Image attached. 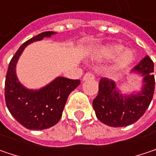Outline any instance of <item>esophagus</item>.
Masks as SVG:
<instances>
[{"mask_svg":"<svg viewBox=\"0 0 156 156\" xmlns=\"http://www.w3.org/2000/svg\"><path fill=\"white\" fill-rule=\"evenodd\" d=\"M94 79V74L91 73H86L83 77V81H88V80H93Z\"/></svg>","mask_w":156,"mask_h":156,"instance_id":"obj_1","label":"esophagus"}]
</instances>
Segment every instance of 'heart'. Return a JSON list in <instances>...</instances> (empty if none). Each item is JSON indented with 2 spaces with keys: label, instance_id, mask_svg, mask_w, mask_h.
<instances>
[{
  "label": "heart",
  "instance_id": "1",
  "mask_svg": "<svg viewBox=\"0 0 156 156\" xmlns=\"http://www.w3.org/2000/svg\"><path fill=\"white\" fill-rule=\"evenodd\" d=\"M123 46L118 43H108L97 47L93 50V57L97 59L108 60L114 58L113 69L122 70L133 62L134 54L131 50H124Z\"/></svg>",
  "mask_w": 156,
  "mask_h": 156
}]
</instances>
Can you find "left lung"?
I'll return each instance as SVG.
<instances>
[{
	"instance_id": "obj_1",
	"label": "left lung",
	"mask_w": 156,
	"mask_h": 156,
	"mask_svg": "<svg viewBox=\"0 0 156 156\" xmlns=\"http://www.w3.org/2000/svg\"><path fill=\"white\" fill-rule=\"evenodd\" d=\"M141 73L143 85L141 91L122 95L113 80L101 78L98 84V94L92 106L97 118L110 127H125L136 122L150 105L154 90V62L146 56L132 69Z\"/></svg>"
}]
</instances>
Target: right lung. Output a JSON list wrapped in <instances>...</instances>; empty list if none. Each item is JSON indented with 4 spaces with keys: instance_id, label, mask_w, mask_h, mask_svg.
<instances>
[{
    "instance_id": "add662e5",
    "label": "right lung",
    "mask_w": 156,
    "mask_h": 156,
    "mask_svg": "<svg viewBox=\"0 0 156 156\" xmlns=\"http://www.w3.org/2000/svg\"><path fill=\"white\" fill-rule=\"evenodd\" d=\"M55 32H43L23 43L9 64L5 80L7 107L17 122L29 129L39 130L54 126L60 120L69 94L81 83L80 80L57 77L40 90H29L20 83L16 65L28 44L50 37Z\"/></svg>"
}]
</instances>
